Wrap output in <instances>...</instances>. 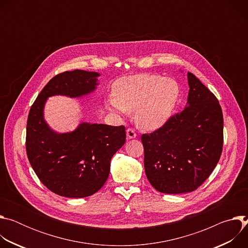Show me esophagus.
Segmentation results:
<instances>
[{"label": "esophagus", "mask_w": 248, "mask_h": 248, "mask_svg": "<svg viewBox=\"0 0 248 248\" xmlns=\"http://www.w3.org/2000/svg\"><path fill=\"white\" fill-rule=\"evenodd\" d=\"M126 137H127V139H133V138H135V137H136V132H135V130H134L133 128H128V129L126 130Z\"/></svg>", "instance_id": "1"}]
</instances>
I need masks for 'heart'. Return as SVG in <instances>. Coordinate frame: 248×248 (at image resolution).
Wrapping results in <instances>:
<instances>
[{"label": "heart", "mask_w": 248, "mask_h": 248, "mask_svg": "<svg viewBox=\"0 0 248 248\" xmlns=\"http://www.w3.org/2000/svg\"><path fill=\"white\" fill-rule=\"evenodd\" d=\"M181 97L180 84L159 75L140 74L117 80L108 107L118 112H135L139 127L154 130L173 115Z\"/></svg>", "instance_id": "b5f03b06"}]
</instances>
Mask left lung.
<instances>
[{"label":"left lung","mask_w":248,"mask_h":248,"mask_svg":"<svg viewBox=\"0 0 248 248\" xmlns=\"http://www.w3.org/2000/svg\"><path fill=\"white\" fill-rule=\"evenodd\" d=\"M187 81L185 110L141 136L146 176L162 193L195 190L213 171L223 150L224 121L218 99L193 74L187 73Z\"/></svg>","instance_id":"8db88e82"}]
</instances>
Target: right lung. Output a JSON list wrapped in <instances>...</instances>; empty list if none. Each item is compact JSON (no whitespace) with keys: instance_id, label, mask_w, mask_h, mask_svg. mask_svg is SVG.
Returning <instances> with one entry per match:
<instances>
[{"instance_id":"right-lung-1","label":"right lung","mask_w":248,"mask_h":248,"mask_svg":"<svg viewBox=\"0 0 248 248\" xmlns=\"http://www.w3.org/2000/svg\"><path fill=\"white\" fill-rule=\"evenodd\" d=\"M100 75L76 69L54 77L29 111L26 153L41 183L54 193L82 198L96 193L107 181L111 159L125 142V127L80 123L70 132L53 130L44 119L47 99L78 98L95 91Z\"/></svg>"}]
</instances>
